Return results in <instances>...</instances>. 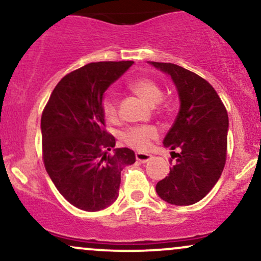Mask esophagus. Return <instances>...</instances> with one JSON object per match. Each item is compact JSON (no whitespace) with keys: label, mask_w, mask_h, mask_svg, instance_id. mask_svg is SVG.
<instances>
[{"label":"esophagus","mask_w":261,"mask_h":261,"mask_svg":"<svg viewBox=\"0 0 261 261\" xmlns=\"http://www.w3.org/2000/svg\"><path fill=\"white\" fill-rule=\"evenodd\" d=\"M135 155H136V161L137 162H141V163H146V162H148L152 158L151 154L141 153V152H137V153L135 154Z\"/></svg>","instance_id":"34e87169"}]
</instances>
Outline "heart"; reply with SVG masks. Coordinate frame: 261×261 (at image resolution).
Instances as JSON below:
<instances>
[{"label":"heart","mask_w":261,"mask_h":261,"mask_svg":"<svg viewBox=\"0 0 261 261\" xmlns=\"http://www.w3.org/2000/svg\"><path fill=\"white\" fill-rule=\"evenodd\" d=\"M131 91L136 93L146 103L154 106L163 98L161 87L151 79L135 80L130 85ZM101 112L106 119L110 122L119 120L118 101L113 95H106L101 100ZM158 130L154 126H134L127 128L122 135V141L127 146L139 151H146L151 145V141L157 139Z\"/></svg>","instance_id":"heart-1"}]
</instances>
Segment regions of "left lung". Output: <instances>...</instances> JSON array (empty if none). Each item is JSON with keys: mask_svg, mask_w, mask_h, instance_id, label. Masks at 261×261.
<instances>
[{"mask_svg": "<svg viewBox=\"0 0 261 261\" xmlns=\"http://www.w3.org/2000/svg\"><path fill=\"white\" fill-rule=\"evenodd\" d=\"M151 64L170 74L180 98V110L163 140L176 160L155 191L172 205H193L207 195L223 172L228 114L214 87L199 74L174 64Z\"/></svg>", "mask_w": 261, "mask_h": 261, "instance_id": "1", "label": "left lung"}]
</instances>
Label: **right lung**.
I'll return each instance as SVG.
<instances>
[{"label": "right lung", "instance_id": "add662e5", "mask_svg": "<svg viewBox=\"0 0 261 261\" xmlns=\"http://www.w3.org/2000/svg\"><path fill=\"white\" fill-rule=\"evenodd\" d=\"M134 61L92 62L67 73L41 114L45 169L71 205L99 211L119 195L120 174L135 163L134 151L115 148L101 112L103 93Z\"/></svg>", "mask_w": 261, "mask_h": 261}]
</instances>
